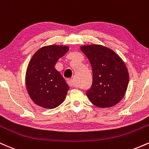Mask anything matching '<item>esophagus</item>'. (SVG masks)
Here are the masks:
<instances>
[{
  "label": "esophagus",
  "mask_w": 149,
  "mask_h": 149,
  "mask_svg": "<svg viewBox=\"0 0 149 149\" xmlns=\"http://www.w3.org/2000/svg\"><path fill=\"white\" fill-rule=\"evenodd\" d=\"M67 83L70 87H74V83H73V81L72 80H67Z\"/></svg>",
  "instance_id": "34e87169"
}]
</instances>
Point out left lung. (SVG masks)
<instances>
[{
	"label": "left lung",
	"mask_w": 149,
	"mask_h": 149,
	"mask_svg": "<svg viewBox=\"0 0 149 149\" xmlns=\"http://www.w3.org/2000/svg\"><path fill=\"white\" fill-rule=\"evenodd\" d=\"M80 49L88 58L93 75L87 97L97 107H113L123 98L129 83L124 61L112 49L103 45H83Z\"/></svg>",
	"instance_id": "1"
}]
</instances>
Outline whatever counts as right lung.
Returning a JSON list of instances; mask_svg holds the SVG:
<instances>
[{"label": "right lung", "instance_id": "obj_1", "mask_svg": "<svg viewBox=\"0 0 149 149\" xmlns=\"http://www.w3.org/2000/svg\"><path fill=\"white\" fill-rule=\"evenodd\" d=\"M69 49L64 45L44 46L31 59L26 73V85L31 99L39 107L54 109L66 98L69 87L54 66Z\"/></svg>", "mask_w": 149, "mask_h": 149}]
</instances>
